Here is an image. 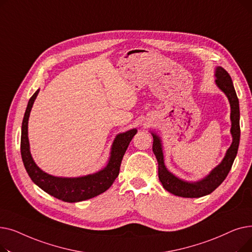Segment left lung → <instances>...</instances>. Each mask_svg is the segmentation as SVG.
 <instances>
[{"mask_svg":"<svg viewBox=\"0 0 252 252\" xmlns=\"http://www.w3.org/2000/svg\"><path fill=\"white\" fill-rule=\"evenodd\" d=\"M216 76V84L226 94L231 105V134L233 137V142L222 161L215 169H213V171L206 178L196 183H188L170 174L163 162V153L160 139L155 134H152V149L158 162V178H159L163 188L176 196L185 198H198L214 192L224 181V179L227 178L237 155L240 142L239 100H238L230 74L222 67H218Z\"/></svg>","mask_w":252,"mask_h":252,"instance_id":"obj_1","label":"left lung"}]
</instances>
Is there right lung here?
<instances>
[{
	"label": "right lung",
	"instance_id": "obj_1",
	"mask_svg": "<svg viewBox=\"0 0 252 252\" xmlns=\"http://www.w3.org/2000/svg\"><path fill=\"white\" fill-rule=\"evenodd\" d=\"M38 91L39 90L32 96L26 107L22 122L20 142L22 161L32 182L46 193L65 202L84 201L108 190L119 174L123 157L129 142L137 134V129H130L116 136L112 145L109 162L107 166L98 173L81 178H58L50 176L38 168L30 152L28 124L32 104L38 94Z\"/></svg>",
	"mask_w": 252,
	"mask_h": 252
}]
</instances>
